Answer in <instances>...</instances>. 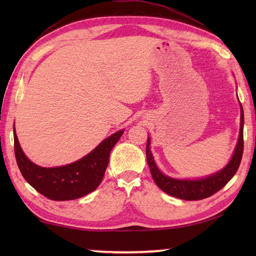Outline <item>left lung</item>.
Returning <instances> with one entry per match:
<instances>
[{
    "label": "left lung",
    "instance_id": "1",
    "mask_svg": "<svg viewBox=\"0 0 256 256\" xmlns=\"http://www.w3.org/2000/svg\"><path fill=\"white\" fill-rule=\"evenodd\" d=\"M242 128H244V112H242V107L240 105V138H238L236 149L234 151L230 162H228V164L224 170L202 180H176L164 175L158 170L157 164L154 162V156L150 150V138H148L146 149V162H148L149 170L154 183L164 193L170 194L172 196L182 198V200L196 201L214 196V193L218 192L219 190H222L232 178V176L236 174L238 167H240L242 150H244Z\"/></svg>",
    "mask_w": 256,
    "mask_h": 256
}]
</instances>
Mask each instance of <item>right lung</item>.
Listing matches in <instances>:
<instances>
[{
	"mask_svg": "<svg viewBox=\"0 0 256 256\" xmlns=\"http://www.w3.org/2000/svg\"><path fill=\"white\" fill-rule=\"evenodd\" d=\"M123 130L112 134L92 152L76 162L60 167L45 168L26 157L14 128V154L24 178L47 198L54 201L76 200L96 190L105 175L110 154L123 134Z\"/></svg>",
	"mask_w": 256,
	"mask_h": 256,
	"instance_id": "1",
	"label": "right lung"
}]
</instances>
